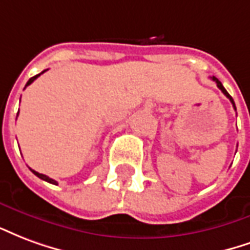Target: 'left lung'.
Returning <instances> with one entry per match:
<instances>
[{"mask_svg": "<svg viewBox=\"0 0 250 250\" xmlns=\"http://www.w3.org/2000/svg\"><path fill=\"white\" fill-rule=\"evenodd\" d=\"M212 80H213V81H214V83H217V86H218V89H220V90H221V92H222V93H224V94H225V96H227V97H228V98H229V100H230V103H232V104H233V107H234V110H236V105H234V101H233V98H232V97H230V94H229V93H228V92H227V89H225V87L222 86V83H220V81H218V80H217V78H216V77H213V78H212Z\"/></svg>", "mask_w": 250, "mask_h": 250, "instance_id": "obj_1", "label": "left lung"}]
</instances>
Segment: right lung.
<instances>
[{
    "label": "right lung",
    "instance_id": "1",
    "mask_svg": "<svg viewBox=\"0 0 250 250\" xmlns=\"http://www.w3.org/2000/svg\"><path fill=\"white\" fill-rule=\"evenodd\" d=\"M46 70H48V69H46ZM46 70H43V72H41V73H40V74H37V76H34V77L30 78V80H29L28 83H26V86H28V85H30V83H32L33 81H34V80H36V78L40 77V76H41V74H42V73L46 72ZM26 86H25V87H26ZM30 170H32V172L34 173V174H36V176H37V177H40V178H41V180H43V181H46V183H50V184H54V185H57V181H54V180H53V178L48 177V176H45V174H42V173H38V172H36V170H33V169H30Z\"/></svg>",
    "mask_w": 250,
    "mask_h": 250
}]
</instances>
